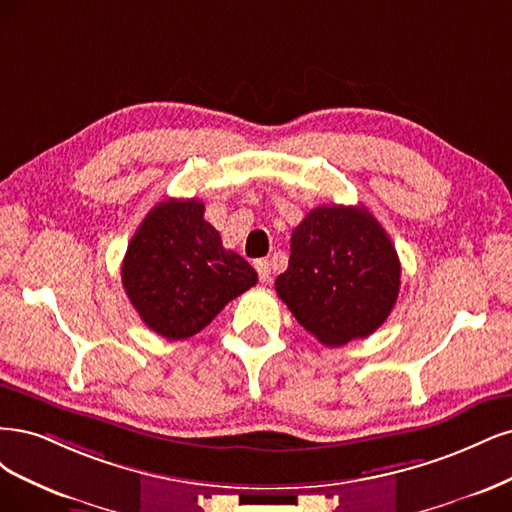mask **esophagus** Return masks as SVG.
Masks as SVG:
<instances>
[{"mask_svg": "<svg viewBox=\"0 0 512 512\" xmlns=\"http://www.w3.org/2000/svg\"><path fill=\"white\" fill-rule=\"evenodd\" d=\"M255 270H257V274H259V280H261V283H268V280H270V274H272V270H270V261H268V259H257V261H255Z\"/></svg>", "mask_w": 512, "mask_h": 512, "instance_id": "1", "label": "esophagus"}]
</instances>
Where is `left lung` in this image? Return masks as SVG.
<instances>
[{
    "instance_id": "8db88e82",
    "label": "left lung",
    "mask_w": 512,
    "mask_h": 512,
    "mask_svg": "<svg viewBox=\"0 0 512 512\" xmlns=\"http://www.w3.org/2000/svg\"><path fill=\"white\" fill-rule=\"evenodd\" d=\"M400 259L364 206H317L291 234L289 268L278 298L325 346L368 338L385 323L400 293Z\"/></svg>"
}]
</instances>
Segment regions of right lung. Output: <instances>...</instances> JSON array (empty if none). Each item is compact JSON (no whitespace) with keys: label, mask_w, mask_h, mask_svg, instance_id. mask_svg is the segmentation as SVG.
Segmentation results:
<instances>
[{"label":"right lung","mask_w":512,"mask_h":512,"mask_svg":"<svg viewBox=\"0 0 512 512\" xmlns=\"http://www.w3.org/2000/svg\"><path fill=\"white\" fill-rule=\"evenodd\" d=\"M129 302L155 334L185 340L257 283V272L227 251L200 200H163L146 214L121 266Z\"/></svg>","instance_id":"add662e5"}]
</instances>
